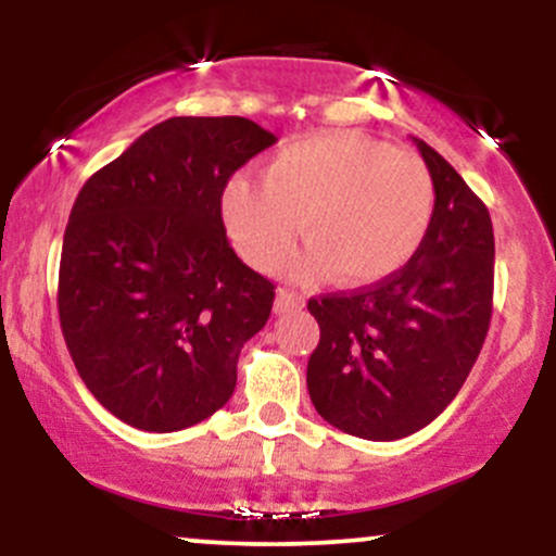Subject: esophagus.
Here are the masks:
<instances>
[{
    "instance_id": "34e87169",
    "label": "esophagus",
    "mask_w": 556,
    "mask_h": 556,
    "mask_svg": "<svg viewBox=\"0 0 556 556\" xmlns=\"http://www.w3.org/2000/svg\"><path fill=\"white\" fill-rule=\"evenodd\" d=\"M305 305V298L290 287H279L277 300H274V314H287V311H298Z\"/></svg>"
}]
</instances>
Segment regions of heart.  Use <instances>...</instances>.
<instances>
[{
  "instance_id": "heart-1",
  "label": "heart",
  "mask_w": 556,
  "mask_h": 556,
  "mask_svg": "<svg viewBox=\"0 0 556 556\" xmlns=\"http://www.w3.org/2000/svg\"><path fill=\"white\" fill-rule=\"evenodd\" d=\"M437 190L416 154L355 132H321L282 146L264 182L238 175L222 219L240 256L261 271L285 264L300 235V274L331 271L342 285H376L410 264L426 242Z\"/></svg>"
}]
</instances>
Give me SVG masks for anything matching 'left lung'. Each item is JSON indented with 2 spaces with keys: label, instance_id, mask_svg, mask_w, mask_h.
I'll return each mask as SVG.
<instances>
[{
  "label": "left lung",
  "instance_id": "left-lung-1",
  "mask_svg": "<svg viewBox=\"0 0 556 556\" xmlns=\"http://www.w3.org/2000/svg\"><path fill=\"white\" fill-rule=\"evenodd\" d=\"M416 146L437 190L420 251L394 277L308 300L321 329L305 376L311 402L327 424L371 442L410 437L455 400L491 321L489 208L444 156Z\"/></svg>",
  "mask_w": 556,
  "mask_h": 556
}]
</instances>
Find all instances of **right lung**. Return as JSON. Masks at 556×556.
I'll return each mask as SVG.
<instances>
[{"label":"right lung","mask_w":556,"mask_h":556,"mask_svg":"<svg viewBox=\"0 0 556 556\" xmlns=\"http://www.w3.org/2000/svg\"><path fill=\"white\" fill-rule=\"evenodd\" d=\"M274 143L245 117H172L75 198L62 334L83 384L127 426L180 431L232 397L240 348L269 321L274 285L229 245L222 193Z\"/></svg>","instance_id":"add662e5"}]
</instances>
